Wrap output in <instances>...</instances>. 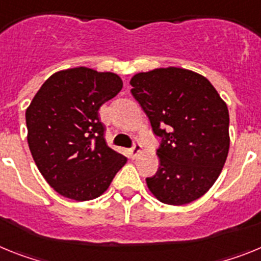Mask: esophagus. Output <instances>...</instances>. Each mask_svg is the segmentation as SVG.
<instances>
[{"label":"esophagus","instance_id":"esophagus-1","mask_svg":"<svg viewBox=\"0 0 261 261\" xmlns=\"http://www.w3.org/2000/svg\"><path fill=\"white\" fill-rule=\"evenodd\" d=\"M142 151H143V147L140 146L139 143H135V146H134L133 148L130 149L131 156H133V158H137V156L139 155V153H142Z\"/></svg>","mask_w":261,"mask_h":261}]
</instances>
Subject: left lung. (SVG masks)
Wrapping results in <instances>:
<instances>
[{"mask_svg": "<svg viewBox=\"0 0 261 261\" xmlns=\"http://www.w3.org/2000/svg\"><path fill=\"white\" fill-rule=\"evenodd\" d=\"M131 93L162 137L160 167L146 178L160 202L181 206L214 185L230 148L228 109L205 76L184 68H155L131 77Z\"/></svg>", "mask_w": 261, "mask_h": 261, "instance_id": "1", "label": "left lung"}]
</instances>
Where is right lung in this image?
Instances as JSON below:
<instances>
[{"label": "right lung", "instance_id": "add662e5", "mask_svg": "<svg viewBox=\"0 0 261 261\" xmlns=\"http://www.w3.org/2000/svg\"><path fill=\"white\" fill-rule=\"evenodd\" d=\"M123 81L87 67L49 76L26 109L27 143L36 167L60 196L89 201L103 194L127 159L103 138L99 108Z\"/></svg>", "mask_w": 261, "mask_h": 261}]
</instances>
